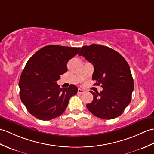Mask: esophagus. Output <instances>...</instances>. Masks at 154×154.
<instances>
[{
	"instance_id": "34e87169",
	"label": "esophagus",
	"mask_w": 154,
	"mask_h": 154,
	"mask_svg": "<svg viewBox=\"0 0 154 154\" xmlns=\"http://www.w3.org/2000/svg\"><path fill=\"white\" fill-rule=\"evenodd\" d=\"M85 92V91H83V90H82V89H81V88H79L78 89V91H77V93L78 94H83Z\"/></svg>"
}]
</instances>
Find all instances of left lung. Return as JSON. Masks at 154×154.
Instances as JSON below:
<instances>
[{
  "instance_id": "1",
  "label": "left lung",
  "mask_w": 154,
  "mask_h": 154,
  "mask_svg": "<svg viewBox=\"0 0 154 154\" xmlns=\"http://www.w3.org/2000/svg\"><path fill=\"white\" fill-rule=\"evenodd\" d=\"M94 66L92 80L103 91L90 92L93 100L87 108L95 116L112 119L121 115L131 101L134 81L130 67L119 52L108 46L92 44L81 48L79 53Z\"/></svg>"
}]
</instances>
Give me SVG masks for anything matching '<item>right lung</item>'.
Segmentation results:
<instances>
[{
    "label": "right lung",
    "instance_id": "right-lung-1",
    "mask_svg": "<svg viewBox=\"0 0 154 154\" xmlns=\"http://www.w3.org/2000/svg\"><path fill=\"white\" fill-rule=\"evenodd\" d=\"M80 48L48 45L28 60L19 81L21 102L31 115L42 121L51 120L64 112L78 88L71 85L61 88L56 83L67 72V63Z\"/></svg>",
    "mask_w": 154,
    "mask_h": 154
}]
</instances>
